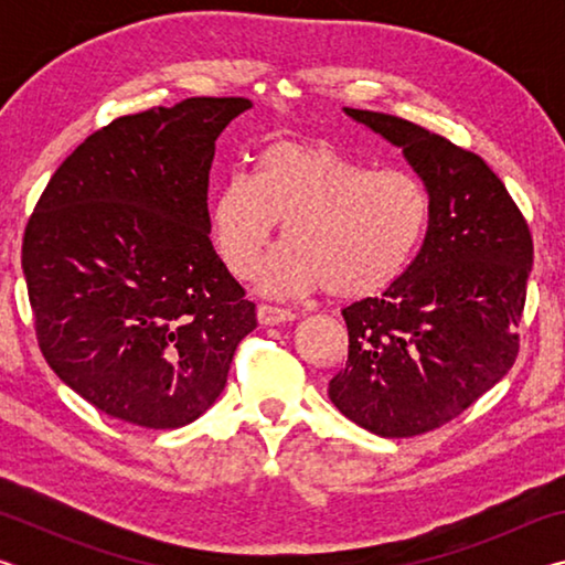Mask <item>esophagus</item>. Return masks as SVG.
Wrapping results in <instances>:
<instances>
[{
    "mask_svg": "<svg viewBox=\"0 0 565 565\" xmlns=\"http://www.w3.org/2000/svg\"><path fill=\"white\" fill-rule=\"evenodd\" d=\"M256 317H259V323H264V327H274V323L294 321L296 313L291 309H284V306H276V303H259Z\"/></svg>",
    "mask_w": 565,
    "mask_h": 565,
    "instance_id": "34e87169",
    "label": "esophagus"
}]
</instances>
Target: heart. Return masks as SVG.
Instances as JSON below:
<instances>
[{
    "label": "heart",
    "instance_id": "heart-1",
    "mask_svg": "<svg viewBox=\"0 0 565 565\" xmlns=\"http://www.w3.org/2000/svg\"><path fill=\"white\" fill-rule=\"evenodd\" d=\"M434 216L426 181L408 169H374L331 145L274 141L252 179L214 191L209 228L218 259L248 279L276 224L286 242L264 264L266 294L329 289L343 301L394 286L414 264Z\"/></svg>",
    "mask_w": 565,
    "mask_h": 565
}]
</instances>
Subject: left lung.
<instances>
[{
  "mask_svg": "<svg viewBox=\"0 0 565 565\" xmlns=\"http://www.w3.org/2000/svg\"><path fill=\"white\" fill-rule=\"evenodd\" d=\"M404 149L434 199L424 246L401 279L343 309L349 359L329 398L366 431H434L509 374L533 264L529 224L473 151L394 114L343 109Z\"/></svg>",
  "mask_w": 565,
  "mask_h": 565,
  "instance_id": "1",
  "label": "left lung"
}]
</instances>
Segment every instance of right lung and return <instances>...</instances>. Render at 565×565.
I'll return each instance as SVG.
<instances>
[{
  "mask_svg": "<svg viewBox=\"0 0 565 565\" xmlns=\"http://www.w3.org/2000/svg\"><path fill=\"white\" fill-rule=\"evenodd\" d=\"M244 97L114 119L54 171L24 228L34 331L66 386L141 428L196 420L256 329L209 238V171Z\"/></svg>",
  "mask_w": 565,
  "mask_h": 565,
  "instance_id": "right-lung-1",
  "label": "right lung"
}]
</instances>
